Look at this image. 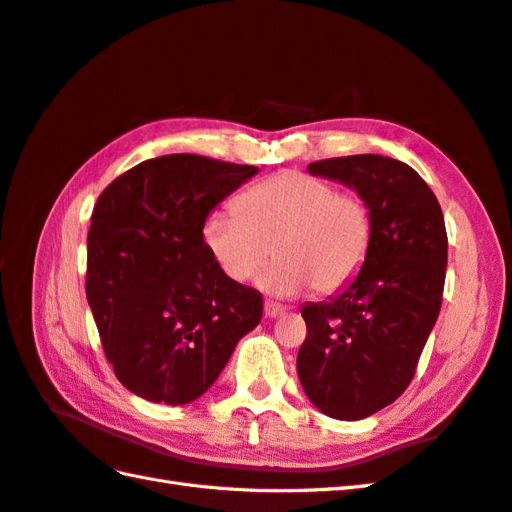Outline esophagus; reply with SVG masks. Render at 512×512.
<instances>
[{
	"instance_id": "obj_1",
	"label": "esophagus",
	"mask_w": 512,
	"mask_h": 512,
	"mask_svg": "<svg viewBox=\"0 0 512 512\" xmlns=\"http://www.w3.org/2000/svg\"><path fill=\"white\" fill-rule=\"evenodd\" d=\"M284 313H286L284 306H280V304H276V302H265V315H267L269 319H276V317H280V315H284Z\"/></svg>"
}]
</instances>
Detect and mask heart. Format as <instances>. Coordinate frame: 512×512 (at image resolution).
<instances>
[{"label": "heart", "instance_id": "obj_1", "mask_svg": "<svg viewBox=\"0 0 512 512\" xmlns=\"http://www.w3.org/2000/svg\"><path fill=\"white\" fill-rule=\"evenodd\" d=\"M236 213L217 210L202 226L210 258L228 280L245 284L273 247V263L260 278L271 295L289 297L310 284L334 293L363 269L373 243V213L363 195L339 193L323 178L282 171L243 191Z\"/></svg>", "mask_w": 512, "mask_h": 512}]
</instances>
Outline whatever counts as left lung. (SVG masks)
<instances>
[{"instance_id": "8db88e82", "label": "left lung", "mask_w": 512, "mask_h": 512, "mask_svg": "<svg viewBox=\"0 0 512 512\" xmlns=\"http://www.w3.org/2000/svg\"><path fill=\"white\" fill-rule=\"evenodd\" d=\"M313 176L363 195L373 243L358 276L328 302L302 308L306 341L297 376L323 415L356 421L393 404L415 376L441 310L447 232L419 173L389 156L310 162Z\"/></svg>"}]
</instances>
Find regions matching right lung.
I'll use <instances>...</instances> for the list:
<instances>
[{
    "instance_id": "add662e5",
    "label": "right lung",
    "mask_w": 512,
    "mask_h": 512,
    "mask_svg": "<svg viewBox=\"0 0 512 512\" xmlns=\"http://www.w3.org/2000/svg\"><path fill=\"white\" fill-rule=\"evenodd\" d=\"M256 173L169 154L132 167L97 199L86 299L117 380L147 402L204 395L263 317V295L223 276L202 241L213 208Z\"/></svg>"
}]
</instances>
